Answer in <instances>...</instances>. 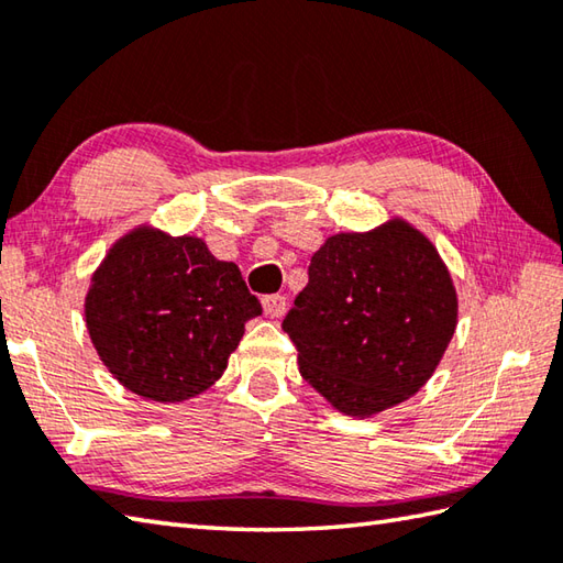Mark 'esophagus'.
Returning a JSON list of instances; mask_svg holds the SVG:
<instances>
[{
  "instance_id": "1",
  "label": "esophagus",
  "mask_w": 563,
  "mask_h": 563,
  "mask_svg": "<svg viewBox=\"0 0 563 563\" xmlns=\"http://www.w3.org/2000/svg\"><path fill=\"white\" fill-rule=\"evenodd\" d=\"M285 309H288V302H285L283 295L263 297V312H266L268 317H283Z\"/></svg>"
}]
</instances>
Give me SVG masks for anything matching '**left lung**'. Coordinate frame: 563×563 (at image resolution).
<instances>
[{
    "label": "left lung",
    "mask_w": 563,
    "mask_h": 563,
    "mask_svg": "<svg viewBox=\"0 0 563 563\" xmlns=\"http://www.w3.org/2000/svg\"><path fill=\"white\" fill-rule=\"evenodd\" d=\"M283 319L302 377L345 416L413 397L457 327V292L438 249L409 222L329 236Z\"/></svg>",
    "instance_id": "left-lung-1"
}]
</instances>
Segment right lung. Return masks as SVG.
Wrapping results in <instances>:
<instances>
[{
    "label": "right lung",
    "mask_w": 563,
    "mask_h": 563,
    "mask_svg": "<svg viewBox=\"0 0 563 563\" xmlns=\"http://www.w3.org/2000/svg\"><path fill=\"white\" fill-rule=\"evenodd\" d=\"M84 314L93 349L123 387L174 404L222 377L261 302L236 263L214 258L202 239L137 227L93 273Z\"/></svg>",
    "instance_id": "right-lung-1"
}]
</instances>
